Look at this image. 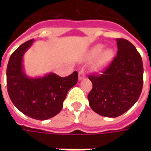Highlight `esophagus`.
<instances>
[{
  "instance_id": "esophagus-1",
  "label": "esophagus",
  "mask_w": 151,
  "mask_h": 151,
  "mask_svg": "<svg viewBox=\"0 0 151 151\" xmlns=\"http://www.w3.org/2000/svg\"><path fill=\"white\" fill-rule=\"evenodd\" d=\"M86 75H85V73L83 70H81L78 73V79L79 80H82V79L85 78Z\"/></svg>"
}]
</instances>
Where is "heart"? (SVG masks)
<instances>
[{"label": "heart", "instance_id": "heart-1", "mask_svg": "<svg viewBox=\"0 0 151 151\" xmlns=\"http://www.w3.org/2000/svg\"><path fill=\"white\" fill-rule=\"evenodd\" d=\"M103 50H104V45L98 44V45H96L93 47V49L91 50V57H97V56H99L100 54H101L99 56V59L98 63H97V66L99 68H103L105 65H107L113 57V51L112 50L108 48V49L104 50L102 53Z\"/></svg>", "mask_w": 151, "mask_h": 151}]
</instances>
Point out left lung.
<instances>
[{
	"label": "left lung",
	"instance_id": "1",
	"mask_svg": "<svg viewBox=\"0 0 151 151\" xmlns=\"http://www.w3.org/2000/svg\"><path fill=\"white\" fill-rule=\"evenodd\" d=\"M116 56L102 74L89 76L93 85L88 94L91 108L100 116L112 118L135 104L143 86V65L139 52L124 39H116Z\"/></svg>",
	"mask_w": 151,
	"mask_h": 151
}]
</instances>
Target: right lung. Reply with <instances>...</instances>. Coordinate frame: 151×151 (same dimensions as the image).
<instances>
[{
  "mask_svg": "<svg viewBox=\"0 0 151 151\" xmlns=\"http://www.w3.org/2000/svg\"><path fill=\"white\" fill-rule=\"evenodd\" d=\"M33 42L31 40L22 43L9 57L6 69L7 91L12 103L21 112L44 120L61 111L66 95L77 84L78 74L74 71L61 78L51 73L42 78H28L23 71L22 58Z\"/></svg>",
  "mask_w": 151,
  "mask_h": 151,
  "instance_id": "add662e5",
  "label": "right lung"
}]
</instances>
